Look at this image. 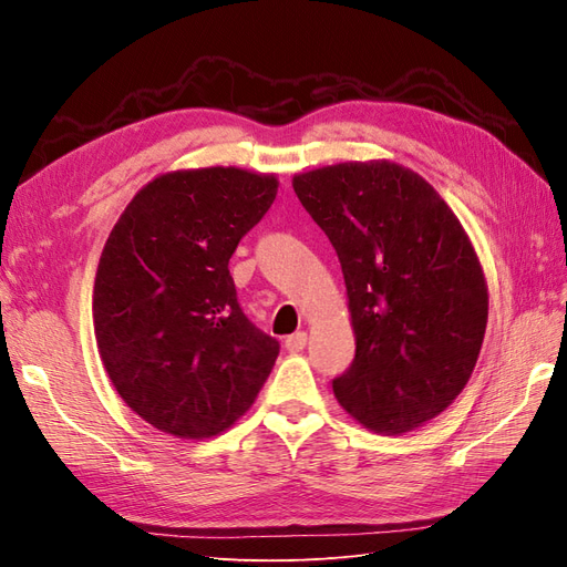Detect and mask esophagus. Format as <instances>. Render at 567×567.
Here are the masks:
<instances>
[{
    "label": "esophagus",
    "mask_w": 567,
    "mask_h": 567,
    "mask_svg": "<svg viewBox=\"0 0 567 567\" xmlns=\"http://www.w3.org/2000/svg\"><path fill=\"white\" fill-rule=\"evenodd\" d=\"M305 346H307V333L305 331H298V333L286 338V350L288 352H302Z\"/></svg>",
    "instance_id": "obj_1"
}]
</instances>
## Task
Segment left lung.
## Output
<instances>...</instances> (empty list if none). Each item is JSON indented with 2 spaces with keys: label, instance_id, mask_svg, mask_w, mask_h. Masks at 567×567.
Returning <instances> with one entry per match:
<instances>
[{
  "label": "left lung",
  "instance_id": "1",
  "mask_svg": "<svg viewBox=\"0 0 567 567\" xmlns=\"http://www.w3.org/2000/svg\"><path fill=\"white\" fill-rule=\"evenodd\" d=\"M348 288L354 362L340 406L381 435L440 416L475 369L489 296L480 257L444 198L411 167L348 161L293 175Z\"/></svg>",
  "mask_w": 567,
  "mask_h": 567
}]
</instances>
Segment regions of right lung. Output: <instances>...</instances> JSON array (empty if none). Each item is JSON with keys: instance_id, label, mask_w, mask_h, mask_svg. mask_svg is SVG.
I'll use <instances>...</instances> for the list:
<instances>
[{"instance_id": "right-lung-1", "label": "right lung", "mask_w": 567, "mask_h": 567, "mask_svg": "<svg viewBox=\"0 0 567 567\" xmlns=\"http://www.w3.org/2000/svg\"><path fill=\"white\" fill-rule=\"evenodd\" d=\"M274 173H163L127 203L101 250L94 336L123 402L161 433L221 435L279 357L236 300L229 257L277 198Z\"/></svg>"}]
</instances>
